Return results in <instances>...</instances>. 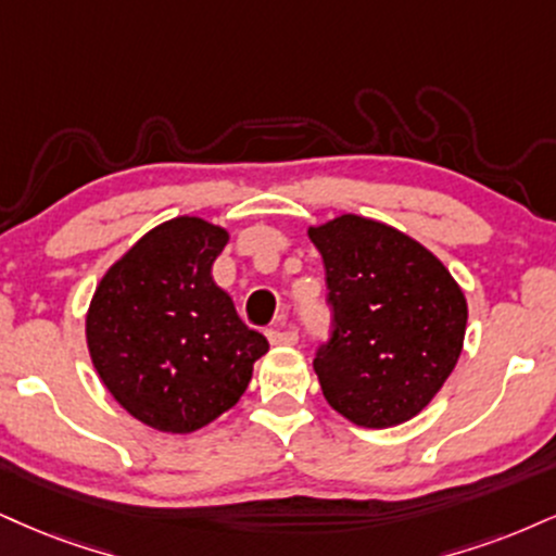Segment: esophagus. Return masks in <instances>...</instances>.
Masks as SVG:
<instances>
[{
    "label": "esophagus",
    "instance_id": "obj_1",
    "mask_svg": "<svg viewBox=\"0 0 556 556\" xmlns=\"http://www.w3.org/2000/svg\"><path fill=\"white\" fill-rule=\"evenodd\" d=\"M269 342L274 346H292L298 344V331L295 329H269L266 331Z\"/></svg>",
    "mask_w": 556,
    "mask_h": 556
}]
</instances>
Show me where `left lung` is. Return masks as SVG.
I'll use <instances>...</instances> for the list:
<instances>
[{
  "mask_svg": "<svg viewBox=\"0 0 556 556\" xmlns=\"http://www.w3.org/2000/svg\"><path fill=\"white\" fill-rule=\"evenodd\" d=\"M307 238L324 256L333 313L313 359L326 401L372 430L417 417L464 350V290L432 251L376 219L342 214Z\"/></svg>",
  "mask_w": 556,
  "mask_h": 556,
  "instance_id": "1",
  "label": "left lung"
}]
</instances>
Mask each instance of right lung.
Segmentation results:
<instances>
[{
    "label": "right lung",
    "instance_id": "obj_1",
    "mask_svg": "<svg viewBox=\"0 0 556 556\" xmlns=\"http://www.w3.org/2000/svg\"><path fill=\"white\" fill-rule=\"evenodd\" d=\"M225 227L176 217L152 227L103 274L87 311V350L111 396L134 419L186 434L232 409L269 352L238 318L212 264Z\"/></svg>",
    "mask_w": 556,
    "mask_h": 556
}]
</instances>
